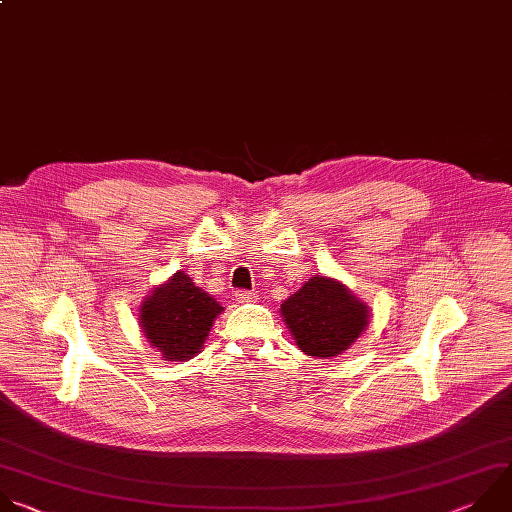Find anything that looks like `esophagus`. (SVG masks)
<instances>
[{"label": "esophagus", "instance_id": "obj_1", "mask_svg": "<svg viewBox=\"0 0 512 512\" xmlns=\"http://www.w3.org/2000/svg\"><path fill=\"white\" fill-rule=\"evenodd\" d=\"M236 300L238 302H252V300H256V294L252 290H238Z\"/></svg>", "mask_w": 512, "mask_h": 512}]
</instances>
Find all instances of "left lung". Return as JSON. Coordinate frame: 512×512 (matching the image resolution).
I'll list each match as a JSON object with an SVG mask.
<instances>
[{
    "label": "left lung",
    "mask_w": 512,
    "mask_h": 512,
    "mask_svg": "<svg viewBox=\"0 0 512 512\" xmlns=\"http://www.w3.org/2000/svg\"><path fill=\"white\" fill-rule=\"evenodd\" d=\"M280 317L304 355L331 359L361 337L371 313L343 282L317 274L280 304Z\"/></svg>",
    "instance_id": "1"
}]
</instances>
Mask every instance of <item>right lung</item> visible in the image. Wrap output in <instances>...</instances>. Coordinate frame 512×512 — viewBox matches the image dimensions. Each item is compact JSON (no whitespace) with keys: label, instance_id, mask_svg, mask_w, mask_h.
<instances>
[{"label":"right lung","instance_id":"add662e5","mask_svg":"<svg viewBox=\"0 0 512 512\" xmlns=\"http://www.w3.org/2000/svg\"><path fill=\"white\" fill-rule=\"evenodd\" d=\"M222 313L224 306L179 270L145 296L139 327L165 361H187L203 349Z\"/></svg>","mask_w":512,"mask_h":512}]
</instances>
